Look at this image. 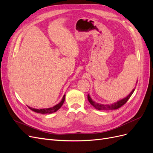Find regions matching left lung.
I'll return each instance as SVG.
<instances>
[{"instance_id":"1","label":"left lung","mask_w":153,"mask_h":153,"mask_svg":"<svg viewBox=\"0 0 153 153\" xmlns=\"http://www.w3.org/2000/svg\"><path fill=\"white\" fill-rule=\"evenodd\" d=\"M134 91H135V89H134L130 94H129L126 98H125L121 100L118 101H117L116 103H113V104H111V105H103V104H100V103H97L94 101H93L92 100V99L91 98L90 96L88 94L87 95V99L89 100V103L95 107L96 109L100 110H116L119 108L120 107H121L123 105H124L125 103L127 102V101L130 98L131 96L132 95V94L133 93Z\"/></svg>"}]
</instances>
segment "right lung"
<instances>
[{"mask_svg": "<svg viewBox=\"0 0 153 153\" xmlns=\"http://www.w3.org/2000/svg\"><path fill=\"white\" fill-rule=\"evenodd\" d=\"M65 96L66 95H64L63 98L61 100V102L59 103H58L57 105H56L55 106H53L52 108H43V109H36L34 108H31L30 106H28V107L32 111H34V112H36V113H40V114H52L53 112H55L57 110H58L61 107L62 105H63L64 102V100H65Z\"/></svg>", "mask_w": 153, "mask_h": 153, "instance_id": "obj_1", "label": "right lung"}]
</instances>
